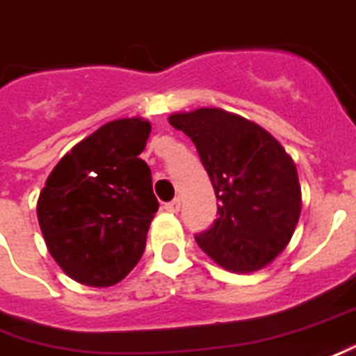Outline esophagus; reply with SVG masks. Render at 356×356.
Returning <instances> with one entry per match:
<instances>
[{"label": "esophagus", "instance_id": "esophagus-1", "mask_svg": "<svg viewBox=\"0 0 356 356\" xmlns=\"http://www.w3.org/2000/svg\"><path fill=\"white\" fill-rule=\"evenodd\" d=\"M163 208H165V210H168V212H171V213H177V212H179V208H181V200H179V198H173V200H171V202L165 204V206H163Z\"/></svg>", "mask_w": 356, "mask_h": 356}]
</instances>
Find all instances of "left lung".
I'll use <instances>...</instances> for the list:
<instances>
[{"mask_svg":"<svg viewBox=\"0 0 356 356\" xmlns=\"http://www.w3.org/2000/svg\"><path fill=\"white\" fill-rule=\"evenodd\" d=\"M212 181L218 220L195 235L198 247L231 272H256L287 247L300 216L291 156L268 131L218 108L173 113Z\"/></svg>","mask_w":356,"mask_h":356,"instance_id":"1","label":"left lung"}]
</instances>
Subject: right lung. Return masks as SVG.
I'll list each match as a JSON object with an SVG mask.
<instances>
[{
  "mask_svg": "<svg viewBox=\"0 0 356 356\" xmlns=\"http://www.w3.org/2000/svg\"><path fill=\"white\" fill-rule=\"evenodd\" d=\"M150 131L140 118L109 121L49 173L36 208L40 229L74 282L109 287L138 264L160 208L150 168L138 158Z\"/></svg>",
  "mask_w": 356,
  "mask_h": 356,
  "instance_id": "obj_1",
  "label": "right lung"
}]
</instances>
